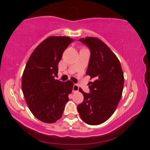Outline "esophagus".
I'll return each instance as SVG.
<instances>
[{"label":"esophagus","instance_id":"34e87169","mask_svg":"<svg viewBox=\"0 0 150 150\" xmlns=\"http://www.w3.org/2000/svg\"><path fill=\"white\" fill-rule=\"evenodd\" d=\"M79 86L77 85L74 84V85H73V93L77 92V91H79Z\"/></svg>","mask_w":150,"mask_h":150}]
</instances>
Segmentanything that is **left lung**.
Segmentation results:
<instances>
[{
  "instance_id": "1",
  "label": "left lung",
  "mask_w": 150,
  "mask_h": 150,
  "mask_svg": "<svg viewBox=\"0 0 150 150\" xmlns=\"http://www.w3.org/2000/svg\"><path fill=\"white\" fill-rule=\"evenodd\" d=\"M79 40L91 50L86 74L94 81L90 83V93L79 88L84 100L77 110L85 123L98 125L107 120L117 108L122 94L124 73L118 57L102 40L95 37Z\"/></svg>"
}]
</instances>
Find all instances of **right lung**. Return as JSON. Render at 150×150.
Returning a JSON list of instances; mask_svg holds the SVG:
<instances>
[{
	"label": "right lung",
	"instance_id": "right-lung-1",
	"mask_svg": "<svg viewBox=\"0 0 150 150\" xmlns=\"http://www.w3.org/2000/svg\"><path fill=\"white\" fill-rule=\"evenodd\" d=\"M73 41L69 36H50L35 47L26 63L22 79L25 100L35 118L54 123L62 118L73 83L55 79L63 53Z\"/></svg>",
	"mask_w": 150,
	"mask_h": 150
}]
</instances>
